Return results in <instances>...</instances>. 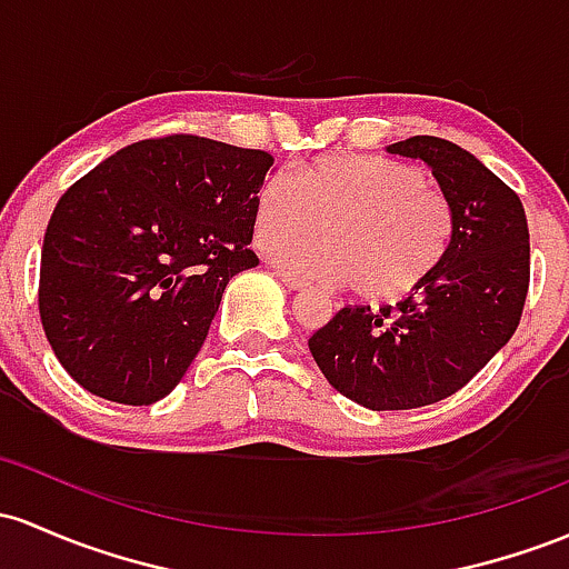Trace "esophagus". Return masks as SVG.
<instances>
[{
    "label": "esophagus",
    "mask_w": 569,
    "mask_h": 569,
    "mask_svg": "<svg viewBox=\"0 0 569 569\" xmlns=\"http://www.w3.org/2000/svg\"><path fill=\"white\" fill-rule=\"evenodd\" d=\"M274 274H278V278L283 280L286 289H291V291H302L305 286H308L302 278H297V274H291V272H286V270H278Z\"/></svg>",
    "instance_id": "34e87169"
}]
</instances>
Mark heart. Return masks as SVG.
<instances>
[{"label": "heart", "mask_w": 569, "mask_h": 569, "mask_svg": "<svg viewBox=\"0 0 569 569\" xmlns=\"http://www.w3.org/2000/svg\"><path fill=\"white\" fill-rule=\"evenodd\" d=\"M323 228L327 238L302 241ZM457 234L451 199L418 167L370 153H327L295 174L274 172L253 204V240L278 264L351 283L370 302H395L440 270Z\"/></svg>", "instance_id": "obj_1"}]
</instances>
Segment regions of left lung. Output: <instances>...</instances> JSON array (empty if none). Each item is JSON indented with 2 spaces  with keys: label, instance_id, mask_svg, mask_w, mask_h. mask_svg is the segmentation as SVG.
<instances>
[{
  "label": "left lung",
  "instance_id": "left-lung-1",
  "mask_svg": "<svg viewBox=\"0 0 569 569\" xmlns=\"http://www.w3.org/2000/svg\"><path fill=\"white\" fill-rule=\"evenodd\" d=\"M389 153L432 167L457 213L451 251L397 308L346 305L308 346L342 397L413 410L457 395L513 337L529 291V229L518 193L457 142L418 134Z\"/></svg>",
  "mask_w": 569,
  "mask_h": 569
}]
</instances>
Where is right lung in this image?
I'll return each instance as SVG.
<instances>
[{"instance_id": "obj_1", "label": "right lung", "mask_w": 569, "mask_h": 569, "mask_svg": "<svg viewBox=\"0 0 569 569\" xmlns=\"http://www.w3.org/2000/svg\"><path fill=\"white\" fill-rule=\"evenodd\" d=\"M272 156L197 134L121 148L61 193L40 259V321L91 395L153 405L186 376L251 251Z\"/></svg>"}]
</instances>
